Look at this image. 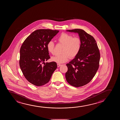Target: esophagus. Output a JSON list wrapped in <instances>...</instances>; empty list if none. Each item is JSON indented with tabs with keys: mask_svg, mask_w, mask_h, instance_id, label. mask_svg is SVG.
I'll return each instance as SVG.
<instances>
[{
	"mask_svg": "<svg viewBox=\"0 0 120 120\" xmlns=\"http://www.w3.org/2000/svg\"><path fill=\"white\" fill-rule=\"evenodd\" d=\"M57 67H60V66H61V64H57Z\"/></svg>",
	"mask_w": 120,
	"mask_h": 120,
	"instance_id": "1",
	"label": "esophagus"
}]
</instances>
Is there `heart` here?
Wrapping results in <instances>:
<instances>
[{
  "instance_id": "1",
  "label": "heart",
  "mask_w": 120,
  "mask_h": 120,
  "mask_svg": "<svg viewBox=\"0 0 120 120\" xmlns=\"http://www.w3.org/2000/svg\"><path fill=\"white\" fill-rule=\"evenodd\" d=\"M60 43L64 45L61 55L52 56L51 60L58 64H62L68 61L69 57L73 59L78 55L82 46V40L78 37H74L67 33H63L58 38ZM47 50L51 54H53L54 43L52 41H49L47 44Z\"/></svg>"
}]
</instances>
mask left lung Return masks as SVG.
Listing matches in <instances>:
<instances>
[{"label": "left lung", "mask_w": 120, "mask_h": 120, "mask_svg": "<svg viewBox=\"0 0 120 120\" xmlns=\"http://www.w3.org/2000/svg\"><path fill=\"white\" fill-rule=\"evenodd\" d=\"M78 33L82 40V46L78 55L66 64L68 71L66 78L68 83L75 87L85 85L94 78L99 67L100 54L94 38L80 29L67 30Z\"/></svg>", "instance_id": "8db88e82"}]
</instances>
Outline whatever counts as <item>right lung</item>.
I'll return each instance as SVG.
<instances>
[{
	"instance_id": "right-lung-1",
	"label": "right lung",
	"mask_w": 120,
	"mask_h": 120,
	"mask_svg": "<svg viewBox=\"0 0 120 120\" xmlns=\"http://www.w3.org/2000/svg\"><path fill=\"white\" fill-rule=\"evenodd\" d=\"M59 31L37 30L28 36L20 50L19 65L25 78L37 86L48 82L57 68L54 62L45 63L50 59L47 44ZM44 63V64H42Z\"/></svg>"
}]
</instances>
